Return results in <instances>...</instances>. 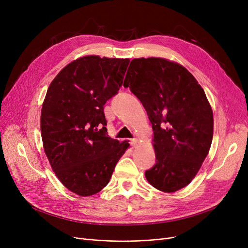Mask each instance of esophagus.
Masks as SVG:
<instances>
[{
	"label": "esophagus",
	"mask_w": 248,
	"mask_h": 248,
	"mask_svg": "<svg viewBox=\"0 0 248 248\" xmlns=\"http://www.w3.org/2000/svg\"><path fill=\"white\" fill-rule=\"evenodd\" d=\"M137 141H138V140H137V139H132V140H131V141H129V142H131V145H132L133 147H135V146L137 145Z\"/></svg>",
	"instance_id": "obj_1"
}]
</instances>
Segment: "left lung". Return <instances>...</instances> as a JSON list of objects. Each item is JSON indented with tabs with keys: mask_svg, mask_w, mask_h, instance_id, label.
<instances>
[{
	"mask_svg": "<svg viewBox=\"0 0 248 248\" xmlns=\"http://www.w3.org/2000/svg\"><path fill=\"white\" fill-rule=\"evenodd\" d=\"M144 106L154 131L155 164L149 183L172 193L187 186L209 153L213 111L203 88L182 65L163 58H138L124 82Z\"/></svg>",
	"mask_w": 248,
	"mask_h": 248,
	"instance_id": "obj_1",
	"label": "left lung"
}]
</instances>
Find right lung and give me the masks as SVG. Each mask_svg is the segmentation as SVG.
Returning a JSON list of instances; mask_svg holds the SVG:
<instances>
[{
    "label": "right lung",
    "mask_w": 248,
    "mask_h": 248,
    "mask_svg": "<svg viewBox=\"0 0 248 248\" xmlns=\"http://www.w3.org/2000/svg\"><path fill=\"white\" fill-rule=\"evenodd\" d=\"M129 59L90 55L66 65L51 82L41 110V136L61 183L79 196L108 185L129 146L108 135L103 106L123 85Z\"/></svg>",
    "instance_id": "1"
}]
</instances>
